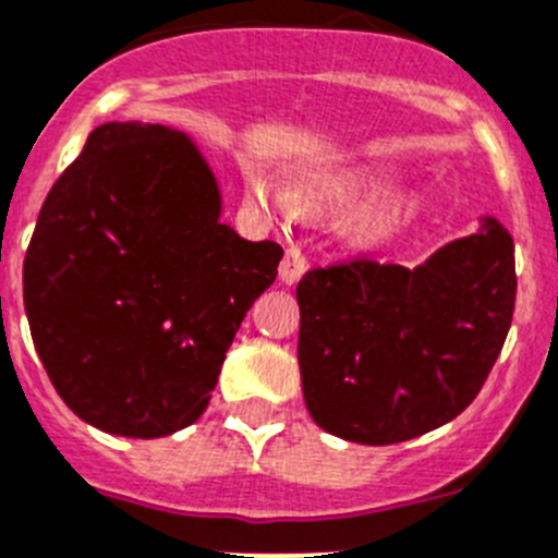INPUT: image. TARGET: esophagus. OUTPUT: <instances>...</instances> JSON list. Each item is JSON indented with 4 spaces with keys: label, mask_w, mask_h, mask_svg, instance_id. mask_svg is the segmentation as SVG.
<instances>
[{
    "label": "esophagus",
    "mask_w": 558,
    "mask_h": 558,
    "mask_svg": "<svg viewBox=\"0 0 558 558\" xmlns=\"http://www.w3.org/2000/svg\"><path fill=\"white\" fill-rule=\"evenodd\" d=\"M305 267H308V264H305V255L296 247H289L283 255V262H280V283L294 286L296 280L303 278Z\"/></svg>",
    "instance_id": "obj_1"
}]
</instances>
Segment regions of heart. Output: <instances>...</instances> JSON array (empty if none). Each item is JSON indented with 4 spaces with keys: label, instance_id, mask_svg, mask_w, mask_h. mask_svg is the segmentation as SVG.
Masks as SVG:
<instances>
[{
    "label": "heart",
    "instance_id": "1",
    "mask_svg": "<svg viewBox=\"0 0 558 558\" xmlns=\"http://www.w3.org/2000/svg\"><path fill=\"white\" fill-rule=\"evenodd\" d=\"M397 190V175L390 173H357V175H332V179L322 181H305V184L294 186V201L303 208H322L332 206V203H357V201H374V197H385ZM253 195L264 197L267 186L262 181H253ZM415 215L413 203L404 206L388 208L377 220L372 222L374 233H388L397 226L408 222Z\"/></svg>",
    "mask_w": 558,
    "mask_h": 558
}]
</instances>
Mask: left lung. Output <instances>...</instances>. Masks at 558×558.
<instances>
[{"mask_svg":"<svg viewBox=\"0 0 558 558\" xmlns=\"http://www.w3.org/2000/svg\"><path fill=\"white\" fill-rule=\"evenodd\" d=\"M514 291V242L493 217L413 269L368 258L311 269L296 286L311 418L366 446L449 424L501 355Z\"/></svg>","mask_w":558,"mask_h":558,"instance_id":"8db88e82","label":"left lung"}]
</instances>
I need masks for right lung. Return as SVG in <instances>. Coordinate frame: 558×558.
I'll list each match as a JSON object with an SVG mask.
<instances>
[{
  "mask_svg": "<svg viewBox=\"0 0 558 558\" xmlns=\"http://www.w3.org/2000/svg\"><path fill=\"white\" fill-rule=\"evenodd\" d=\"M186 134L104 123L57 179L24 258L35 350L62 402L109 435L165 437L206 410L283 247L220 222Z\"/></svg>",
  "mask_w": 558,
  "mask_h": 558,
  "instance_id": "1",
  "label": "right lung"
}]
</instances>
